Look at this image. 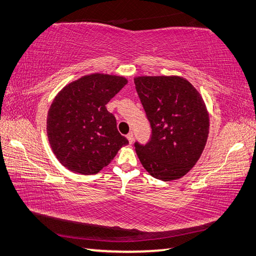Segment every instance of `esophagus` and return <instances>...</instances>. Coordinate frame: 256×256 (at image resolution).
<instances>
[{"label":"esophagus","instance_id":"obj_1","mask_svg":"<svg viewBox=\"0 0 256 256\" xmlns=\"http://www.w3.org/2000/svg\"><path fill=\"white\" fill-rule=\"evenodd\" d=\"M127 139L129 141V144H132L134 142V134L132 132H129L127 134Z\"/></svg>","mask_w":256,"mask_h":256}]
</instances>
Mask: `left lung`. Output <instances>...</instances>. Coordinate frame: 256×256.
<instances>
[{
  "label": "left lung",
  "instance_id": "8db88e82",
  "mask_svg": "<svg viewBox=\"0 0 256 256\" xmlns=\"http://www.w3.org/2000/svg\"><path fill=\"white\" fill-rule=\"evenodd\" d=\"M152 128L149 144H134L146 171L160 180H175L200 160L209 134V112L202 95L185 78L140 76L134 78Z\"/></svg>",
  "mask_w": 256,
  "mask_h": 256
}]
</instances>
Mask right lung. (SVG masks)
<instances>
[{
    "instance_id": "obj_1",
    "label": "right lung",
    "mask_w": 256,
    "mask_h": 256,
    "mask_svg": "<svg viewBox=\"0 0 256 256\" xmlns=\"http://www.w3.org/2000/svg\"><path fill=\"white\" fill-rule=\"evenodd\" d=\"M127 83L122 76L92 73L56 95L47 115V136L56 158L69 171L98 173L129 144L105 106Z\"/></svg>"
}]
</instances>
